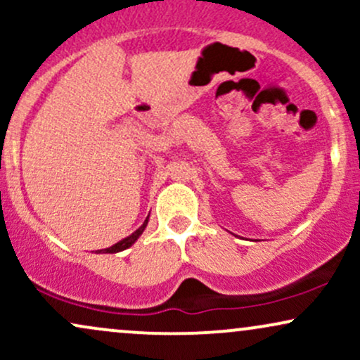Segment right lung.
<instances>
[{"mask_svg":"<svg viewBox=\"0 0 360 360\" xmlns=\"http://www.w3.org/2000/svg\"><path fill=\"white\" fill-rule=\"evenodd\" d=\"M146 226H147V220H146V223H143L142 226H140L137 232H134V233L130 235V237L123 238V240H120L118 243H115V245H111L110 249H105L103 252H105V254H115V252H122V250L128 249V247H130L131 243H135V240H137L140 235H142L143 230H146Z\"/></svg>","mask_w":360,"mask_h":360,"instance_id":"obj_1","label":"right lung"}]
</instances>
